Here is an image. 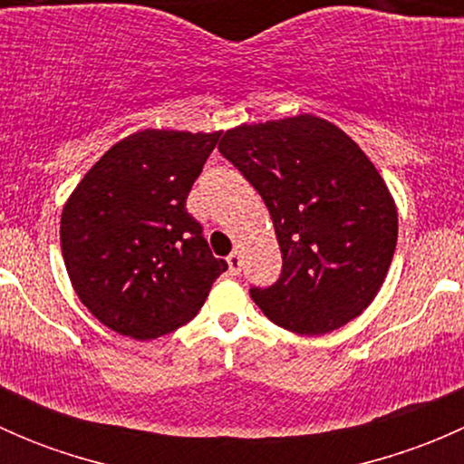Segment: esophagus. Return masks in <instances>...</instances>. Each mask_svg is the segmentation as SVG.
I'll list each match as a JSON object with an SVG mask.
<instances>
[{"label": "esophagus", "instance_id": "34e87169", "mask_svg": "<svg viewBox=\"0 0 464 464\" xmlns=\"http://www.w3.org/2000/svg\"><path fill=\"white\" fill-rule=\"evenodd\" d=\"M227 262H228V274H233V276L240 274V271H242V256H240V251H233V254L227 258Z\"/></svg>", "mask_w": 464, "mask_h": 464}]
</instances>
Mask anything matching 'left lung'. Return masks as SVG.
<instances>
[{
  "label": "left lung",
  "instance_id": "left-lung-1",
  "mask_svg": "<svg viewBox=\"0 0 464 464\" xmlns=\"http://www.w3.org/2000/svg\"><path fill=\"white\" fill-rule=\"evenodd\" d=\"M219 152L265 199L278 237V283L251 289L266 319L310 336L357 319L397 245V206L375 163L314 114L237 125Z\"/></svg>",
  "mask_w": 464,
  "mask_h": 464
}]
</instances>
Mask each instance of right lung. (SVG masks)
<instances>
[{"mask_svg": "<svg viewBox=\"0 0 464 464\" xmlns=\"http://www.w3.org/2000/svg\"><path fill=\"white\" fill-rule=\"evenodd\" d=\"M219 132L141 130L114 143L69 195L60 245L69 280L102 325L150 341L188 323L227 262L186 210Z\"/></svg>", "mask_w": 464, "mask_h": 464, "instance_id": "obj_1", "label": "right lung"}]
</instances>
